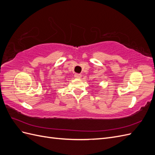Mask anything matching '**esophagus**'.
<instances>
[{"label":"esophagus","instance_id":"34e87169","mask_svg":"<svg viewBox=\"0 0 155 155\" xmlns=\"http://www.w3.org/2000/svg\"><path fill=\"white\" fill-rule=\"evenodd\" d=\"M74 77H75V78L80 79V78H81V74H75Z\"/></svg>","mask_w":155,"mask_h":155}]
</instances>
